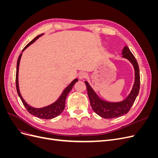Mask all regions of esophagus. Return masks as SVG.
I'll return each mask as SVG.
<instances>
[{
	"mask_svg": "<svg viewBox=\"0 0 158 158\" xmlns=\"http://www.w3.org/2000/svg\"><path fill=\"white\" fill-rule=\"evenodd\" d=\"M87 76V74L85 73H84V72H82V73H80L79 74H78V78L80 80H82V79H84L86 78Z\"/></svg>",
	"mask_w": 158,
	"mask_h": 158,
	"instance_id": "1",
	"label": "esophagus"
}]
</instances>
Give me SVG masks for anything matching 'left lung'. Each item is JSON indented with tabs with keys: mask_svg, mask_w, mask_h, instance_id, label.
Listing matches in <instances>:
<instances>
[{
	"mask_svg": "<svg viewBox=\"0 0 158 158\" xmlns=\"http://www.w3.org/2000/svg\"><path fill=\"white\" fill-rule=\"evenodd\" d=\"M121 54L123 58L127 59L131 62L135 69V82L130 94L125 99L117 102H111L104 100L96 94L87 81H85L91 107L95 113L105 118L119 117L127 114L132 106L139 93L140 73L137 61L128 46H125Z\"/></svg>",
	"mask_w": 158,
	"mask_h": 158,
	"instance_id": "1",
	"label": "left lung"
}]
</instances>
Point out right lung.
I'll return each instance as SVG.
<instances>
[{
	"label": "right lung",
	"mask_w": 158,
	"mask_h": 158,
	"mask_svg": "<svg viewBox=\"0 0 158 158\" xmlns=\"http://www.w3.org/2000/svg\"><path fill=\"white\" fill-rule=\"evenodd\" d=\"M44 35V33H42L41 35H37L36 37H35L32 41H31L29 44H28L22 50V52L24 51V50L27 48L30 45H31L33 43H34L38 38ZM22 52L19 56L18 61H17V66H16V89H17V92L19 95V97L20 98L23 104V106H25L26 109L27 110V111L29 112L30 114H33V115L40 118H44V119H51L53 118L63 112L65 107V101H66V98L69 93L70 92V90L73 88L74 86V85L76 84V82H77L78 80L77 78L74 79L73 82H72L67 87H66V88L63 90V92H62L61 95H60V97L58 98V99L55 101L54 103H52L49 106H47L44 107H40V108H36V107H33L30 106L29 104H27L26 102L25 101L23 98H22V95L20 92V89H19V84H18V72H19V65H20V62L21 59V56L22 55Z\"/></svg>",
	"instance_id": "obj_1"
}]
</instances>
